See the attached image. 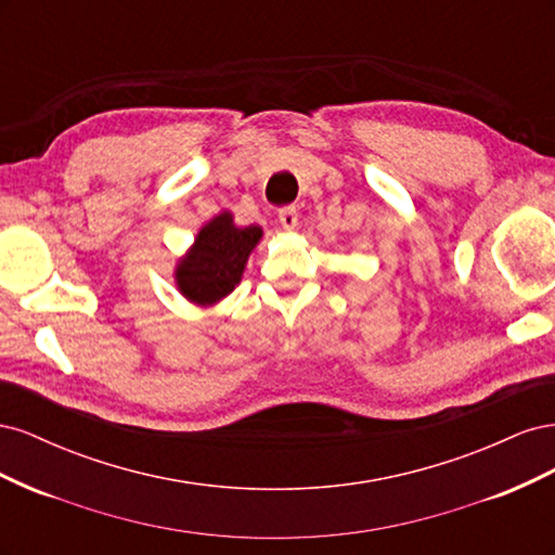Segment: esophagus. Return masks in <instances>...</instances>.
Segmentation results:
<instances>
[{"label":"esophagus","mask_w":555,"mask_h":555,"mask_svg":"<svg viewBox=\"0 0 555 555\" xmlns=\"http://www.w3.org/2000/svg\"><path fill=\"white\" fill-rule=\"evenodd\" d=\"M278 217H280V224L284 227V229H296V224H298V208L296 206H282L280 210H278Z\"/></svg>","instance_id":"34e87169"}]
</instances>
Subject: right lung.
<instances>
[{
    "instance_id": "right-lung-1",
    "label": "right lung",
    "mask_w": 555,
    "mask_h": 555,
    "mask_svg": "<svg viewBox=\"0 0 555 555\" xmlns=\"http://www.w3.org/2000/svg\"><path fill=\"white\" fill-rule=\"evenodd\" d=\"M261 238L259 227L238 229L231 215L215 217L201 229L192 255L178 266V284L182 294L196 304H215L241 282L251 247Z\"/></svg>"
}]
</instances>
